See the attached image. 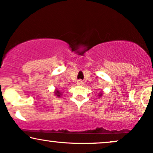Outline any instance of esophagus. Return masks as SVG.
<instances>
[{
    "mask_svg": "<svg viewBox=\"0 0 153 153\" xmlns=\"http://www.w3.org/2000/svg\"><path fill=\"white\" fill-rule=\"evenodd\" d=\"M82 84H83V82L81 81V80H78V85H82Z\"/></svg>",
    "mask_w": 153,
    "mask_h": 153,
    "instance_id": "esophagus-1",
    "label": "esophagus"
}]
</instances>
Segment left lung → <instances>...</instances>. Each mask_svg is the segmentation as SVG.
<instances>
[{"label": "left lung", "instance_id": "8db88e82", "mask_svg": "<svg viewBox=\"0 0 153 153\" xmlns=\"http://www.w3.org/2000/svg\"><path fill=\"white\" fill-rule=\"evenodd\" d=\"M101 95H100V96H101Z\"/></svg>", "mask_w": 153, "mask_h": 153}]
</instances>
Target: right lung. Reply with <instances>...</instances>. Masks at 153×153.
<instances>
[{
	"instance_id": "right-lung-1",
	"label": "right lung",
	"mask_w": 153,
	"mask_h": 153,
	"mask_svg": "<svg viewBox=\"0 0 153 153\" xmlns=\"http://www.w3.org/2000/svg\"><path fill=\"white\" fill-rule=\"evenodd\" d=\"M55 94H56V96H60V93H59V91H56L55 92Z\"/></svg>"
}]
</instances>
